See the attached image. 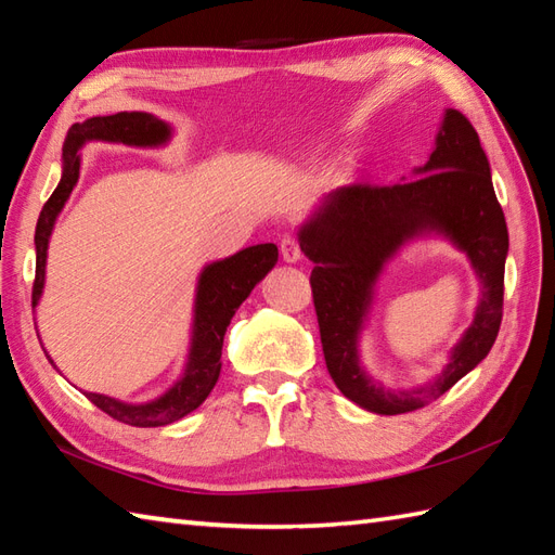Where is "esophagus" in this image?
<instances>
[{
	"instance_id": "esophagus-1",
	"label": "esophagus",
	"mask_w": 555,
	"mask_h": 555,
	"mask_svg": "<svg viewBox=\"0 0 555 555\" xmlns=\"http://www.w3.org/2000/svg\"><path fill=\"white\" fill-rule=\"evenodd\" d=\"M281 257H284V262H288V264H296L302 257L300 245L296 238H293V235H284V241H281Z\"/></svg>"
}]
</instances>
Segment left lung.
<instances>
[{
	"label": "left lung",
	"instance_id": "1",
	"mask_svg": "<svg viewBox=\"0 0 555 555\" xmlns=\"http://www.w3.org/2000/svg\"><path fill=\"white\" fill-rule=\"evenodd\" d=\"M412 176L396 185L336 188L298 227L300 250L314 262L310 284L326 370L340 393L376 415H403L443 396L489 356L501 326L508 227L487 152L463 114L443 109L429 159ZM424 237H441L468 257L480 300L444 370L420 387L391 389L363 367L361 332L385 264Z\"/></svg>",
	"mask_w": 555,
	"mask_h": 555
}]
</instances>
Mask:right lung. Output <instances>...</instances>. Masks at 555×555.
Returning <instances> with one entry per match:
<instances>
[{
	"label": "right lung",
	"instance_id": "right-lung-1",
	"mask_svg": "<svg viewBox=\"0 0 555 555\" xmlns=\"http://www.w3.org/2000/svg\"><path fill=\"white\" fill-rule=\"evenodd\" d=\"M173 138V126L162 121L150 112H119L112 116H92L82 124L68 128L64 152H62V179L54 188L52 197L47 199L38 227H35V286H33V308H38L44 291L47 276V247H50L56 219L66 207L70 191H74L80 176V150L88 143H121L128 147L155 150L169 145ZM279 262V250L274 243H259L243 247L231 257L207 262L197 274L195 300H193V322L191 340L183 370L167 391L157 398L143 400V403H128V400L90 393L86 396L100 410L114 420L131 427H167L179 422L188 412H193L205 403L211 388H215L221 372V348L223 336L238 312L243 300L250 296L253 288L262 281ZM44 350V348H42ZM47 352V350H44ZM47 360H54L47 352ZM54 370H59L54 364Z\"/></svg>",
	"mask_w": 555,
	"mask_h": 555
}]
</instances>
